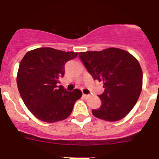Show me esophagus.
I'll return each instance as SVG.
<instances>
[{
  "label": "esophagus",
  "instance_id": "esophagus-1",
  "mask_svg": "<svg viewBox=\"0 0 159 159\" xmlns=\"http://www.w3.org/2000/svg\"><path fill=\"white\" fill-rule=\"evenodd\" d=\"M90 95H86V94H83V96L84 97V98H88L89 97Z\"/></svg>",
  "mask_w": 159,
  "mask_h": 159
}]
</instances>
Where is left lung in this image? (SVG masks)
<instances>
[{
    "instance_id": "obj_1",
    "label": "left lung",
    "mask_w": 159,
    "mask_h": 159,
    "mask_svg": "<svg viewBox=\"0 0 159 159\" xmlns=\"http://www.w3.org/2000/svg\"><path fill=\"white\" fill-rule=\"evenodd\" d=\"M79 57L94 80L103 82L104 92L99 95L102 105L92 111L93 116L109 122L124 118L141 93L143 71L139 61L116 48L80 52Z\"/></svg>"
}]
</instances>
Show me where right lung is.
<instances>
[{"label":"right lung","mask_w":159,"mask_h":159,"mask_svg":"<svg viewBox=\"0 0 159 159\" xmlns=\"http://www.w3.org/2000/svg\"><path fill=\"white\" fill-rule=\"evenodd\" d=\"M78 53L52 48H39L25 55L18 69L17 88L25 106L38 119L47 123L64 120L71 115L82 92H67L60 79L64 65Z\"/></svg>","instance_id":"obj_1"}]
</instances>
